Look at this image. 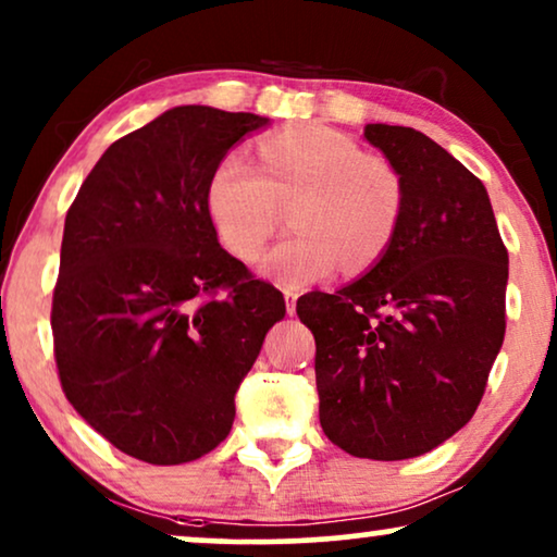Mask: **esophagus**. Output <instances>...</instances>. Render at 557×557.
Here are the masks:
<instances>
[{
	"mask_svg": "<svg viewBox=\"0 0 557 557\" xmlns=\"http://www.w3.org/2000/svg\"><path fill=\"white\" fill-rule=\"evenodd\" d=\"M284 299H286V312L294 314L296 312V299H299V292L294 286L284 288Z\"/></svg>",
	"mask_w": 557,
	"mask_h": 557,
	"instance_id": "1",
	"label": "esophagus"
}]
</instances>
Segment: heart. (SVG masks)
I'll use <instances>...</instances> for the list:
<instances>
[{"label": "heart", "mask_w": 557, "mask_h": 557, "mask_svg": "<svg viewBox=\"0 0 557 557\" xmlns=\"http://www.w3.org/2000/svg\"><path fill=\"white\" fill-rule=\"evenodd\" d=\"M292 205L296 233L261 258V271L299 286L330 276L343 261L360 271L379 261L404 214V184L384 158L322 125L273 133L261 143V169L240 150L214 165L207 207L220 240L237 258H256Z\"/></svg>", "instance_id": "obj_1"}]
</instances>
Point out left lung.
<instances>
[{
  "label": "left lung",
  "mask_w": 557,
  "mask_h": 557,
  "mask_svg": "<svg viewBox=\"0 0 557 557\" xmlns=\"http://www.w3.org/2000/svg\"><path fill=\"white\" fill-rule=\"evenodd\" d=\"M404 184L381 261L296 314L317 343L320 424L356 458L404 460L479 409L507 330L509 252L486 186L420 129L366 125Z\"/></svg>",
  "instance_id": "left-lung-1"
}]
</instances>
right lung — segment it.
Masks as SVG:
<instances>
[{"label": "right lung", "instance_id": "add662e5", "mask_svg": "<svg viewBox=\"0 0 557 557\" xmlns=\"http://www.w3.org/2000/svg\"><path fill=\"white\" fill-rule=\"evenodd\" d=\"M269 117L173 107L94 165L69 207L50 309L63 394L117 450L178 466L230 435L284 294L222 248L214 165Z\"/></svg>", "mask_w": 557, "mask_h": 557}]
</instances>
